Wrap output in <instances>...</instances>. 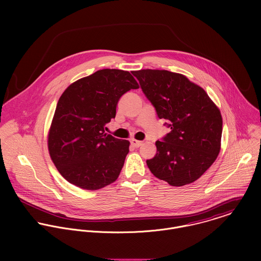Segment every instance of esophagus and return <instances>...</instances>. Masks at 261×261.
Returning <instances> with one entry per match:
<instances>
[{"instance_id": "34e87169", "label": "esophagus", "mask_w": 261, "mask_h": 261, "mask_svg": "<svg viewBox=\"0 0 261 261\" xmlns=\"http://www.w3.org/2000/svg\"><path fill=\"white\" fill-rule=\"evenodd\" d=\"M130 144H132V146H134L135 148H139V147H141V146L143 145V142L137 141V140L133 139V140H130Z\"/></svg>"}]
</instances>
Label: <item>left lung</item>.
<instances>
[{
    "mask_svg": "<svg viewBox=\"0 0 261 261\" xmlns=\"http://www.w3.org/2000/svg\"><path fill=\"white\" fill-rule=\"evenodd\" d=\"M143 92L171 132L156 141L149 171L174 187L198 180L221 149L222 116L206 91L185 75L168 70L133 71Z\"/></svg>",
    "mask_w": 261,
    "mask_h": 261,
    "instance_id": "left-lung-1",
    "label": "left lung"
}]
</instances>
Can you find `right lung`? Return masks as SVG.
<instances>
[{
    "label": "right lung",
    "mask_w": 261,
    "mask_h": 261,
    "mask_svg": "<svg viewBox=\"0 0 261 261\" xmlns=\"http://www.w3.org/2000/svg\"><path fill=\"white\" fill-rule=\"evenodd\" d=\"M139 84L128 71L101 69L78 79L60 96L48 149L61 176L84 190H98L119 176L129 142L105 132L125 92Z\"/></svg>",
    "instance_id": "right-lung-1"
}]
</instances>
